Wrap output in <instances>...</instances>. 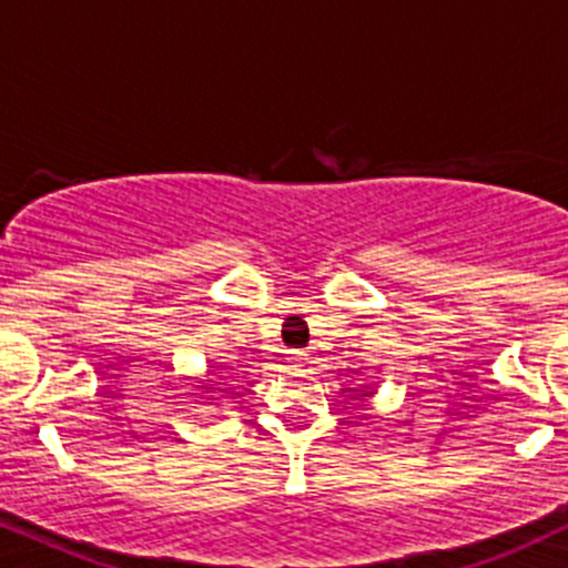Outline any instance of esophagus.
Wrapping results in <instances>:
<instances>
[{
  "mask_svg": "<svg viewBox=\"0 0 568 568\" xmlns=\"http://www.w3.org/2000/svg\"><path fill=\"white\" fill-rule=\"evenodd\" d=\"M285 361H288V368H302V366H305V363H307V355H305V352L291 349Z\"/></svg>",
  "mask_w": 568,
  "mask_h": 568,
  "instance_id": "obj_1",
  "label": "esophagus"
}]
</instances>
